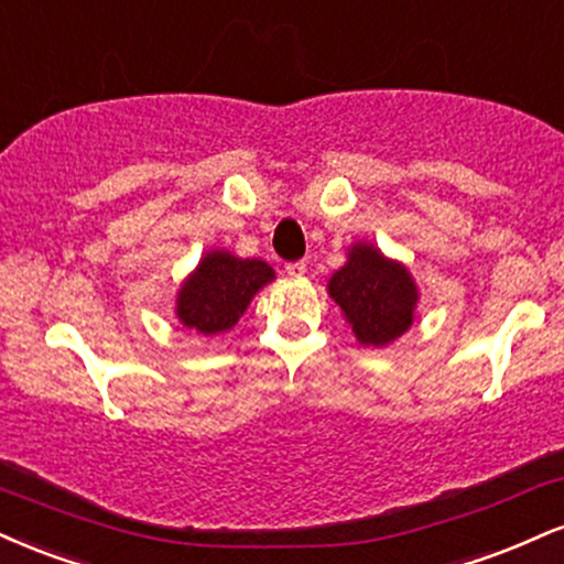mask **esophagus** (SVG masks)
<instances>
[{
	"mask_svg": "<svg viewBox=\"0 0 564 564\" xmlns=\"http://www.w3.org/2000/svg\"><path fill=\"white\" fill-rule=\"evenodd\" d=\"M284 271H288L290 276H303V274H306V261H290V263H284Z\"/></svg>",
	"mask_w": 564,
	"mask_h": 564,
	"instance_id": "34e87169",
	"label": "esophagus"
}]
</instances>
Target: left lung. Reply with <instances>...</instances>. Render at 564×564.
Listing matches in <instances>:
<instances>
[{
  "label": "left lung",
  "instance_id": "1",
  "mask_svg": "<svg viewBox=\"0 0 564 564\" xmlns=\"http://www.w3.org/2000/svg\"><path fill=\"white\" fill-rule=\"evenodd\" d=\"M329 295L346 311L364 346H386L412 327L416 288L401 263L356 245L348 263L329 280Z\"/></svg>",
  "mask_w": 564,
  "mask_h": 564
}]
</instances>
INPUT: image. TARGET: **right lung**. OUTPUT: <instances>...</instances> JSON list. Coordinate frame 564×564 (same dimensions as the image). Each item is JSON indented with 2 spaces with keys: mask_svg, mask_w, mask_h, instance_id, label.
<instances>
[{
  "mask_svg": "<svg viewBox=\"0 0 564 564\" xmlns=\"http://www.w3.org/2000/svg\"><path fill=\"white\" fill-rule=\"evenodd\" d=\"M271 267L256 258L242 261L218 250L208 253L178 293V319L205 337L227 333L248 308L250 297L271 282Z\"/></svg>",
  "mask_w": 564,
  "mask_h": 564,
  "instance_id": "add662e5",
  "label": "right lung"
}]
</instances>
